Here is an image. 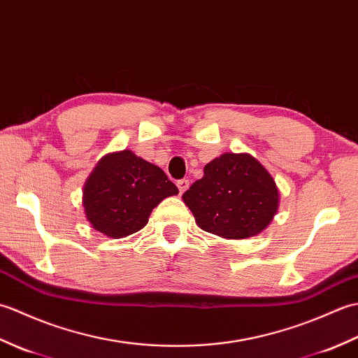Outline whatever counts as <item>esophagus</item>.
Masks as SVG:
<instances>
[{
	"mask_svg": "<svg viewBox=\"0 0 358 358\" xmlns=\"http://www.w3.org/2000/svg\"><path fill=\"white\" fill-rule=\"evenodd\" d=\"M177 186H178V191H180V194H183V192H186L187 191V187H189V180H178L177 181Z\"/></svg>",
	"mask_w": 358,
	"mask_h": 358,
	"instance_id": "1",
	"label": "esophagus"
}]
</instances>
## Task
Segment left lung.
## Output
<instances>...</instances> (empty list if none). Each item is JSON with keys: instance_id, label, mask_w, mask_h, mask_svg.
<instances>
[{"instance_id": "left-lung-1", "label": "left lung", "mask_w": 358, "mask_h": 358, "mask_svg": "<svg viewBox=\"0 0 358 358\" xmlns=\"http://www.w3.org/2000/svg\"><path fill=\"white\" fill-rule=\"evenodd\" d=\"M203 231L223 238L262 232L278 209L271 173L249 154H223L204 166V175L183 194Z\"/></svg>"}]
</instances>
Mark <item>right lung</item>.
Masks as SVG:
<instances>
[{
  "instance_id": "right-lung-1",
  "label": "right lung",
  "mask_w": 358,
  "mask_h": 358,
  "mask_svg": "<svg viewBox=\"0 0 358 358\" xmlns=\"http://www.w3.org/2000/svg\"><path fill=\"white\" fill-rule=\"evenodd\" d=\"M83 206L94 229L112 238L146 226L152 209L178 187L158 166L131 150L106 155L86 181Z\"/></svg>"
}]
</instances>
